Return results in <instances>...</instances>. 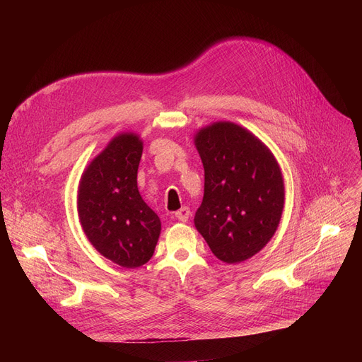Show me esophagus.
Instances as JSON below:
<instances>
[{
    "label": "esophagus",
    "mask_w": 362,
    "mask_h": 362,
    "mask_svg": "<svg viewBox=\"0 0 362 362\" xmlns=\"http://www.w3.org/2000/svg\"><path fill=\"white\" fill-rule=\"evenodd\" d=\"M189 216H191V210H189L187 206H182L179 211H176V218L180 220V221H183V223L187 221Z\"/></svg>",
    "instance_id": "1"
}]
</instances>
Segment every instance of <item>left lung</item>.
<instances>
[{
    "instance_id": "1",
    "label": "left lung",
    "mask_w": 362,
    "mask_h": 362,
    "mask_svg": "<svg viewBox=\"0 0 362 362\" xmlns=\"http://www.w3.org/2000/svg\"><path fill=\"white\" fill-rule=\"evenodd\" d=\"M195 146L205 176L197 230L218 259L242 262L277 230L284 205L280 167L267 146L232 122L202 127Z\"/></svg>"
}]
</instances>
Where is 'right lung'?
I'll list each match as a JSON object with an SVG mask.
<instances>
[{
    "label": "right lung",
    "instance_id": "1",
    "mask_svg": "<svg viewBox=\"0 0 362 362\" xmlns=\"http://www.w3.org/2000/svg\"><path fill=\"white\" fill-rule=\"evenodd\" d=\"M142 141L120 133L83 171L78 191L82 229L101 255L136 269L154 254L161 221L138 191Z\"/></svg>",
    "mask_w": 362,
    "mask_h": 362
}]
</instances>
